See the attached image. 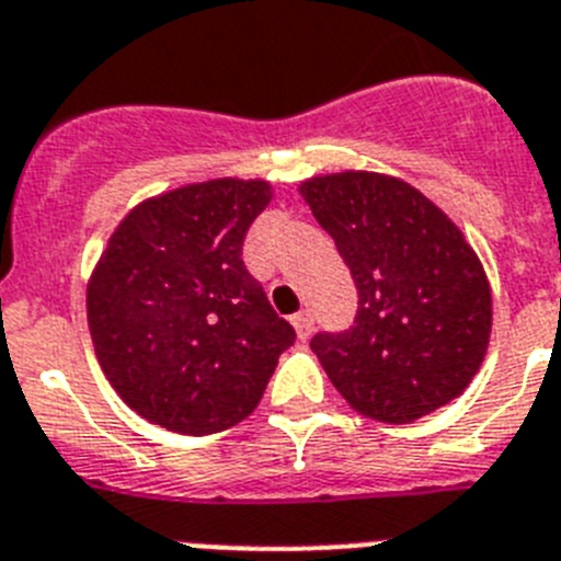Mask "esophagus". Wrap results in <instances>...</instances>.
Returning a JSON list of instances; mask_svg holds the SVG:
<instances>
[{
    "label": "esophagus",
    "instance_id": "esophagus-1",
    "mask_svg": "<svg viewBox=\"0 0 561 561\" xmlns=\"http://www.w3.org/2000/svg\"><path fill=\"white\" fill-rule=\"evenodd\" d=\"M294 328L301 341L310 339V333H313V316H310V310H301V313L294 316Z\"/></svg>",
    "mask_w": 561,
    "mask_h": 561
}]
</instances>
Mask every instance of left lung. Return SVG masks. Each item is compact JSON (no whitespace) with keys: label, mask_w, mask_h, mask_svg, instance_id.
<instances>
[{"label":"left lung","mask_w":561,"mask_h":561,"mask_svg":"<svg viewBox=\"0 0 561 561\" xmlns=\"http://www.w3.org/2000/svg\"><path fill=\"white\" fill-rule=\"evenodd\" d=\"M299 192L358 290L353 328L310 341L341 398L373 421L412 423L460 396L491 335V287L460 228L387 174H324Z\"/></svg>","instance_id":"8db88e82"}]
</instances>
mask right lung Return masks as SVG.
<instances>
[{
	"instance_id": "add662e5",
	"label": "right lung",
	"mask_w": 561,
	"mask_h": 561,
	"mask_svg": "<svg viewBox=\"0 0 561 561\" xmlns=\"http://www.w3.org/2000/svg\"><path fill=\"white\" fill-rule=\"evenodd\" d=\"M265 180H206L146 199L110 237L87 287L101 369L121 398L180 435L251 415L296 330L242 262Z\"/></svg>"
}]
</instances>
